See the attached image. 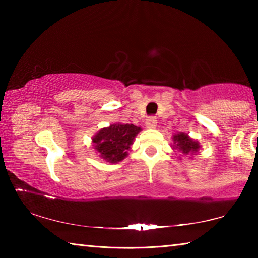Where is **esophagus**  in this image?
<instances>
[{
	"label": "esophagus",
	"instance_id": "obj_1",
	"mask_svg": "<svg viewBox=\"0 0 258 258\" xmlns=\"http://www.w3.org/2000/svg\"><path fill=\"white\" fill-rule=\"evenodd\" d=\"M146 126L148 128H155L157 126V119L155 116H150L146 119Z\"/></svg>",
	"mask_w": 258,
	"mask_h": 258
}]
</instances>
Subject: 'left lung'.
<instances>
[{
	"instance_id": "obj_1",
	"label": "left lung",
	"mask_w": 258,
	"mask_h": 258,
	"mask_svg": "<svg viewBox=\"0 0 258 258\" xmlns=\"http://www.w3.org/2000/svg\"><path fill=\"white\" fill-rule=\"evenodd\" d=\"M174 143H175L174 149L180 150L185 156L197 152L199 149L198 142L187 137V134L185 133H178L174 135Z\"/></svg>"
}]
</instances>
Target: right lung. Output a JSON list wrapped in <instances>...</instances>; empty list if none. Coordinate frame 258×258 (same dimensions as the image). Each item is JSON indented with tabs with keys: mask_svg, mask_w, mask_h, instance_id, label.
<instances>
[{
	"mask_svg": "<svg viewBox=\"0 0 258 258\" xmlns=\"http://www.w3.org/2000/svg\"><path fill=\"white\" fill-rule=\"evenodd\" d=\"M141 128L133 124H112L100 130L93 137L95 149L109 163H118L127 156V150Z\"/></svg>",
	"mask_w": 258,
	"mask_h": 258,
	"instance_id": "right-lung-1",
	"label": "right lung"
}]
</instances>
